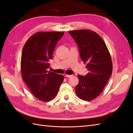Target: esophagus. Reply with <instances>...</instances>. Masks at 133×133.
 <instances>
[{
	"label": "esophagus",
	"instance_id": "34e87169",
	"mask_svg": "<svg viewBox=\"0 0 133 133\" xmlns=\"http://www.w3.org/2000/svg\"><path fill=\"white\" fill-rule=\"evenodd\" d=\"M65 76V77H67V78H70V77H71V76H73V75H68V74H66Z\"/></svg>",
	"mask_w": 133,
	"mask_h": 133
}]
</instances>
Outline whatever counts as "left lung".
Wrapping results in <instances>:
<instances>
[{"instance_id": "1", "label": "left lung", "mask_w": 133, "mask_h": 133, "mask_svg": "<svg viewBox=\"0 0 133 133\" xmlns=\"http://www.w3.org/2000/svg\"><path fill=\"white\" fill-rule=\"evenodd\" d=\"M79 48L80 58L89 73L78 75L75 87L78 97L85 101L95 99L102 93L112 74V65L109 51L105 42L95 32L86 29L69 31Z\"/></svg>"}]
</instances>
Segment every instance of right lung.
Returning <instances> with one entry per match:
<instances>
[{"mask_svg": "<svg viewBox=\"0 0 133 133\" xmlns=\"http://www.w3.org/2000/svg\"><path fill=\"white\" fill-rule=\"evenodd\" d=\"M64 33L38 32L28 39L23 47L22 78L35 97L43 102L50 101L57 95L64 80L63 75L48 71L56 44Z\"/></svg>", "mask_w": 133, "mask_h": 133, "instance_id": "obj_1", "label": "right lung"}]
</instances>
